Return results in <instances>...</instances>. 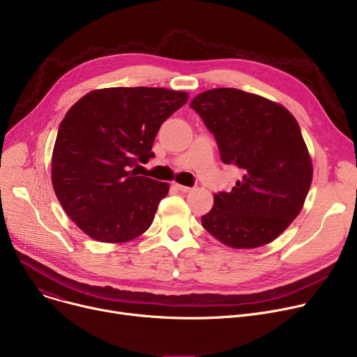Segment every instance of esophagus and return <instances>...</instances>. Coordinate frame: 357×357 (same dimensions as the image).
I'll return each instance as SVG.
<instances>
[{
    "mask_svg": "<svg viewBox=\"0 0 357 357\" xmlns=\"http://www.w3.org/2000/svg\"><path fill=\"white\" fill-rule=\"evenodd\" d=\"M175 186L179 189L181 192H191L194 188H191V186H185V185H181V183H175Z\"/></svg>",
    "mask_w": 357,
    "mask_h": 357,
    "instance_id": "obj_1",
    "label": "esophagus"
}]
</instances>
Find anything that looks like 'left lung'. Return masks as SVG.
Instances as JSON below:
<instances>
[{"mask_svg":"<svg viewBox=\"0 0 357 357\" xmlns=\"http://www.w3.org/2000/svg\"><path fill=\"white\" fill-rule=\"evenodd\" d=\"M191 107L215 137L221 160L243 171L231 192L213 195L202 227L232 248L271 243L297 218L313 178L294 116L278 103L231 87L198 94Z\"/></svg>","mask_w":357,"mask_h":357,"instance_id":"1","label":"left lung"}]
</instances>
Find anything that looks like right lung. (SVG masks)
I'll return each instance as SVG.
<instances>
[{
  "mask_svg": "<svg viewBox=\"0 0 357 357\" xmlns=\"http://www.w3.org/2000/svg\"><path fill=\"white\" fill-rule=\"evenodd\" d=\"M188 98L162 87H110L87 93L66 113L52 182L67 215L90 238L128 243L151 227L169 185L130 168L155 156L159 128Z\"/></svg>",
  "mask_w": 357,
  "mask_h": 357,
  "instance_id": "add662e5",
  "label": "right lung"
}]
</instances>
